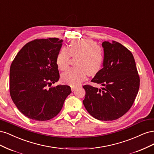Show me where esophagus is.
Here are the masks:
<instances>
[{"label": "esophagus", "mask_w": 154, "mask_h": 154, "mask_svg": "<svg viewBox=\"0 0 154 154\" xmlns=\"http://www.w3.org/2000/svg\"><path fill=\"white\" fill-rule=\"evenodd\" d=\"M77 89V87H75V86H71V90H72V91H75V90Z\"/></svg>", "instance_id": "esophagus-1"}]
</instances>
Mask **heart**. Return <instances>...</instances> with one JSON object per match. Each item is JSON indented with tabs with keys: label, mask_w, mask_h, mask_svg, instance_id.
<instances>
[{
	"label": "heart",
	"mask_w": 154,
	"mask_h": 154,
	"mask_svg": "<svg viewBox=\"0 0 154 154\" xmlns=\"http://www.w3.org/2000/svg\"><path fill=\"white\" fill-rule=\"evenodd\" d=\"M71 56L79 57L77 68H69L61 75L62 81L72 86H78L85 81L87 75L94 76L101 70L103 63V52L96 42L90 39L73 40L68 48H62L56 57L59 70L68 67Z\"/></svg>",
	"instance_id": "1"
}]
</instances>
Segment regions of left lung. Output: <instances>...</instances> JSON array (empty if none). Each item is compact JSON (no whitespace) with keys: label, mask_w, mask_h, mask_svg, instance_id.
Returning a JSON list of instances; mask_svg holds the SVG:
<instances>
[{"label":"left lung","mask_w":154,"mask_h":154,"mask_svg":"<svg viewBox=\"0 0 154 154\" xmlns=\"http://www.w3.org/2000/svg\"><path fill=\"white\" fill-rule=\"evenodd\" d=\"M103 68L91 82L100 84L98 89L90 85L86 91L83 104L95 118L112 121L122 117L130 109L140 88V77L136 62L130 51L120 43L103 42Z\"/></svg>","instance_id":"8db88e82"}]
</instances>
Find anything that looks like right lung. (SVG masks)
<instances>
[{"mask_svg":"<svg viewBox=\"0 0 154 154\" xmlns=\"http://www.w3.org/2000/svg\"><path fill=\"white\" fill-rule=\"evenodd\" d=\"M63 39H36L22 48L13 61L9 73L12 100L23 115L36 121H46L61 111L71 88L51 87L59 81L56 57Z\"/></svg>","mask_w":154,"mask_h":154,"instance_id":"obj_1","label":"right lung"}]
</instances>
